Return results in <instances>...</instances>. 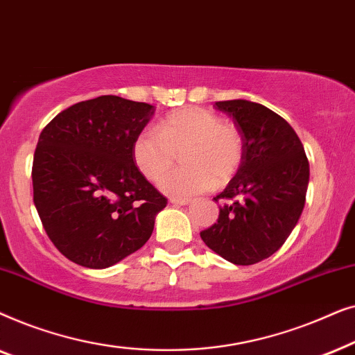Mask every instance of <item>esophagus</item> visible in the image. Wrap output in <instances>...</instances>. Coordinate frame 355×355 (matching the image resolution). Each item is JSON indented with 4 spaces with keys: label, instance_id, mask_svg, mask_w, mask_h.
<instances>
[{
    "label": "esophagus",
    "instance_id": "obj_1",
    "mask_svg": "<svg viewBox=\"0 0 355 355\" xmlns=\"http://www.w3.org/2000/svg\"><path fill=\"white\" fill-rule=\"evenodd\" d=\"M169 202L174 203V205H187V203H191V198H187V197H171V198H169Z\"/></svg>",
    "mask_w": 355,
    "mask_h": 355
}]
</instances>
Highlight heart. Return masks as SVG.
Segmentation results:
<instances>
[{"mask_svg": "<svg viewBox=\"0 0 355 355\" xmlns=\"http://www.w3.org/2000/svg\"><path fill=\"white\" fill-rule=\"evenodd\" d=\"M182 155L181 167L167 169ZM132 157L139 171L148 181L173 197H187L227 182L244 159V139L241 130L220 116L203 108H182L168 114L158 124V132L145 128L135 135Z\"/></svg>", "mask_w": 355, "mask_h": 355, "instance_id": "heart-1", "label": "heart"}]
</instances>
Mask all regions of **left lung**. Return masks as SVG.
I'll use <instances>...</instances> for the list:
<instances>
[{
  "mask_svg": "<svg viewBox=\"0 0 355 355\" xmlns=\"http://www.w3.org/2000/svg\"><path fill=\"white\" fill-rule=\"evenodd\" d=\"M244 139V159L225 191L215 225L200 232L213 252L234 265L273 255L297 225L309 186L304 145L286 119L247 100L216 101Z\"/></svg>",
  "mask_w": 355,
  "mask_h": 355,
  "instance_id": "obj_1",
  "label": "left lung"
}]
</instances>
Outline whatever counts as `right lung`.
<instances>
[{"label":"right lung","instance_id":"1","mask_svg":"<svg viewBox=\"0 0 355 355\" xmlns=\"http://www.w3.org/2000/svg\"><path fill=\"white\" fill-rule=\"evenodd\" d=\"M155 108L116 95L61 111L42 130L33 155V203L66 259L108 268L150 239L166 197L132 157L135 135Z\"/></svg>","mask_w":355,"mask_h":355}]
</instances>
